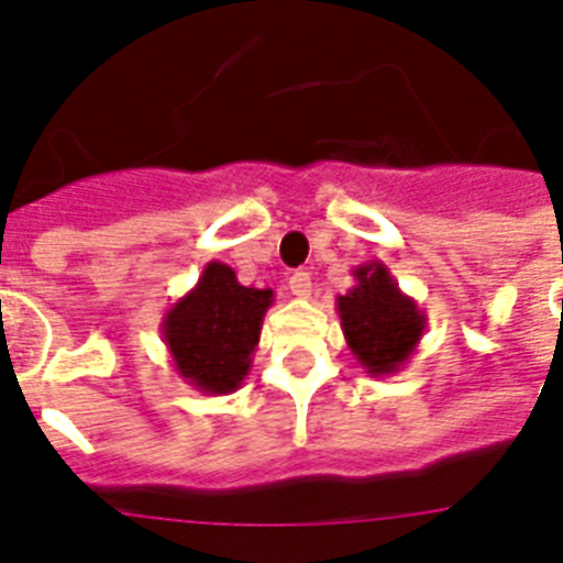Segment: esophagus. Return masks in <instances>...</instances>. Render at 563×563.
Segmentation results:
<instances>
[{
  "label": "esophagus",
  "mask_w": 563,
  "mask_h": 563,
  "mask_svg": "<svg viewBox=\"0 0 563 563\" xmlns=\"http://www.w3.org/2000/svg\"><path fill=\"white\" fill-rule=\"evenodd\" d=\"M289 291L295 297H309L311 295V277L309 272H295L289 277Z\"/></svg>",
  "instance_id": "34e87169"
}]
</instances>
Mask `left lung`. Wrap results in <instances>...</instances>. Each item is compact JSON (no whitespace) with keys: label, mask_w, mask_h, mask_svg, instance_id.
Wrapping results in <instances>:
<instances>
[{"label":"left lung","mask_w":563,"mask_h":563,"mask_svg":"<svg viewBox=\"0 0 563 563\" xmlns=\"http://www.w3.org/2000/svg\"><path fill=\"white\" fill-rule=\"evenodd\" d=\"M354 286L338 297L346 346L369 377L395 375L409 363L427 332V314L380 260L354 268Z\"/></svg>","instance_id":"8db88e82"}]
</instances>
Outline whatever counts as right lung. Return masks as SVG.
<instances>
[{
    "label": "right lung",
    "mask_w": 563,
    "mask_h": 563,
    "mask_svg": "<svg viewBox=\"0 0 563 563\" xmlns=\"http://www.w3.org/2000/svg\"><path fill=\"white\" fill-rule=\"evenodd\" d=\"M272 303V289L240 286L234 268L217 260L206 263L197 286L159 323L174 372L206 395L240 389Z\"/></svg>",
    "instance_id": "right-lung-1"
}]
</instances>
